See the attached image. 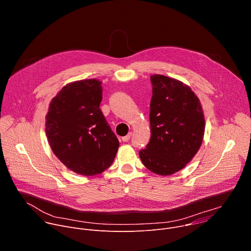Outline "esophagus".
Here are the masks:
<instances>
[{"instance_id":"esophagus-1","label":"esophagus","mask_w":251,"mask_h":251,"mask_svg":"<svg viewBox=\"0 0 251 251\" xmlns=\"http://www.w3.org/2000/svg\"><path fill=\"white\" fill-rule=\"evenodd\" d=\"M131 136H132V133L130 132V133H128L126 136L122 137V141H123V142H128V141H129V139L131 138Z\"/></svg>"}]
</instances>
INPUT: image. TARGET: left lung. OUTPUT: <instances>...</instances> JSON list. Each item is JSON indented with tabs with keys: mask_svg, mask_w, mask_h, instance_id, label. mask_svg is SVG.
<instances>
[{
	"mask_svg": "<svg viewBox=\"0 0 251 251\" xmlns=\"http://www.w3.org/2000/svg\"><path fill=\"white\" fill-rule=\"evenodd\" d=\"M151 139L139 152L148 170L170 176L182 170L198 153L204 135L200 99L184 82L160 75L151 76Z\"/></svg>",
	"mask_w": 251,
	"mask_h": 251,
	"instance_id": "obj_1",
	"label": "left lung"
}]
</instances>
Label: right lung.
<instances>
[{
    "instance_id": "1",
    "label": "right lung",
    "mask_w": 251,
    "mask_h": 251,
    "mask_svg": "<svg viewBox=\"0 0 251 251\" xmlns=\"http://www.w3.org/2000/svg\"><path fill=\"white\" fill-rule=\"evenodd\" d=\"M101 83L92 78L66 84L51 99L46 117V134L54 155L70 171L85 176L108 169L119 147L99 108Z\"/></svg>"
}]
</instances>
